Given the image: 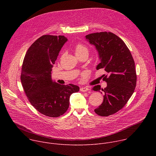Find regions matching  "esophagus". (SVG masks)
Instances as JSON below:
<instances>
[{"instance_id":"esophagus-1","label":"esophagus","mask_w":156,"mask_h":156,"mask_svg":"<svg viewBox=\"0 0 156 156\" xmlns=\"http://www.w3.org/2000/svg\"><path fill=\"white\" fill-rule=\"evenodd\" d=\"M89 90H90V89H89L88 87H82L80 88V91L82 92H86Z\"/></svg>"}]
</instances>
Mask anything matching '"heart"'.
Here are the masks:
<instances>
[{
    "label": "heart",
    "mask_w": 156,
    "mask_h": 156,
    "mask_svg": "<svg viewBox=\"0 0 156 156\" xmlns=\"http://www.w3.org/2000/svg\"><path fill=\"white\" fill-rule=\"evenodd\" d=\"M75 54H81L83 53H88L87 48L82 44H78L75 47Z\"/></svg>",
    "instance_id": "heart-1"
}]
</instances>
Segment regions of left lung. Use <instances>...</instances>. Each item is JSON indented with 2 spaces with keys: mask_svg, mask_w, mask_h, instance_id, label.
Returning <instances> with one entry per match:
<instances>
[{
  "mask_svg": "<svg viewBox=\"0 0 156 156\" xmlns=\"http://www.w3.org/2000/svg\"><path fill=\"white\" fill-rule=\"evenodd\" d=\"M85 37L98 51L100 63L96 69H104L107 73L103 75L107 87L101 90V86L97 85L92 89L104 94L102 104L94 112L107 117L122 108L134 93L136 84L135 62L123 40L112 33H91Z\"/></svg>",
  "mask_w": 156,
  "mask_h": 156,
  "instance_id": "obj_1",
  "label": "left lung"
}]
</instances>
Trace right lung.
<instances>
[{
  "label": "right lung",
  "mask_w": 156,
  "mask_h": 156,
  "mask_svg": "<svg viewBox=\"0 0 156 156\" xmlns=\"http://www.w3.org/2000/svg\"><path fill=\"white\" fill-rule=\"evenodd\" d=\"M68 41L64 36L44 35L26 53L21 81L31 105L42 114L57 117L66 112L72 94L78 92L75 84H60L52 80L51 71L58 54Z\"/></svg>",
  "instance_id": "add662e5"
}]
</instances>
